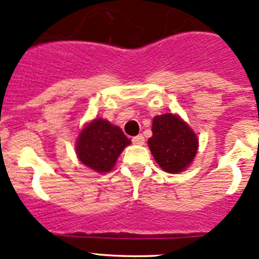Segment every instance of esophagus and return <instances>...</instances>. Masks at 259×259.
I'll return each instance as SVG.
<instances>
[{
  "label": "esophagus",
  "mask_w": 259,
  "mask_h": 259,
  "mask_svg": "<svg viewBox=\"0 0 259 259\" xmlns=\"http://www.w3.org/2000/svg\"><path fill=\"white\" fill-rule=\"evenodd\" d=\"M133 143H134L135 145H144L145 139L143 135H138V137L133 138Z\"/></svg>",
  "instance_id": "esophagus-1"
}]
</instances>
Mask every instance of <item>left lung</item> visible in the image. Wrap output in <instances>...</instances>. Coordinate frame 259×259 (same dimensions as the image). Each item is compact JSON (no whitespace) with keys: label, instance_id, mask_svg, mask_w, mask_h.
Listing matches in <instances>:
<instances>
[{"label":"left lung","instance_id":"8db88e82","mask_svg":"<svg viewBox=\"0 0 259 259\" xmlns=\"http://www.w3.org/2000/svg\"><path fill=\"white\" fill-rule=\"evenodd\" d=\"M151 132L148 146L158 165L170 174L187 170L199 146L194 130L178 114L166 113L154 117Z\"/></svg>","mask_w":259,"mask_h":259}]
</instances>
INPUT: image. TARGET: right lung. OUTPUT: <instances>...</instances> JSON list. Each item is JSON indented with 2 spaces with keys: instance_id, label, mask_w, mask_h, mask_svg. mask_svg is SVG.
<instances>
[{
  "instance_id": "obj_1",
  "label": "right lung",
  "mask_w": 259,
  "mask_h": 259,
  "mask_svg": "<svg viewBox=\"0 0 259 259\" xmlns=\"http://www.w3.org/2000/svg\"><path fill=\"white\" fill-rule=\"evenodd\" d=\"M132 140L127 139L117 125L103 117L86 122L75 143L77 159L96 173H109L117 158Z\"/></svg>"
}]
</instances>
